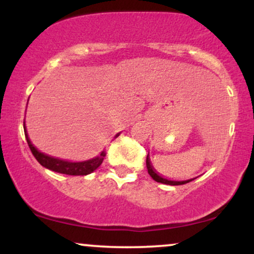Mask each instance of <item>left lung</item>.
<instances>
[{
    "label": "left lung",
    "mask_w": 254,
    "mask_h": 254,
    "mask_svg": "<svg viewBox=\"0 0 254 254\" xmlns=\"http://www.w3.org/2000/svg\"><path fill=\"white\" fill-rule=\"evenodd\" d=\"M145 164H147V168H148V173H149V176L153 178L154 180L157 183H161V184H167V185H183V184H186V183H190L192 182L193 179H196V178H193V179H189V180H183V182H177V180H170V179H166V178L161 177L159 173H156L155 170L153 168V166L150 164V159H149V155L147 156V161H145Z\"/></svg>",
    "instance_id": "1"
}]
</instances>
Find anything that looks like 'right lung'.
Masks as SVG:
<instances>
[{"label":"right lung","instance_id":"obj_1","mask_svg":"<svg viewBox=\"0 0 254 254\" xmlns=\"http://www.w3.org/2000/svg\"><path fill=\"white\" fill-rule=\"evenodd\" d=\"M24 130H25V136L26 139H27L28 147L33 154L34 157L37 159V161L39 162L40 165L44 166L48 170H51L54 172H57V173H62V174H68V176H87V174L92 173L94 172L97 168L103 164L104 157L106 156V153L105 150H103L100 153V155L93 157V159L87 160V161H81V162H70V161H65V160H61L57 159V157H52L46 155V154L42 153L32 144L30 137L27 135V131H26V127H25V121H24ZM121 135V132L117 133L116 137H118Z\"/></svg>","mask_w":254,"mask_h":254}]
</instances>
